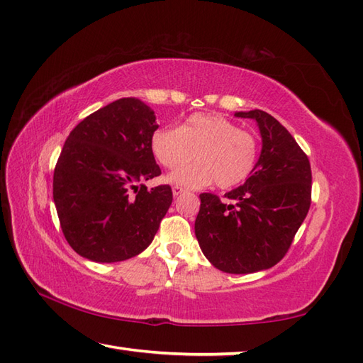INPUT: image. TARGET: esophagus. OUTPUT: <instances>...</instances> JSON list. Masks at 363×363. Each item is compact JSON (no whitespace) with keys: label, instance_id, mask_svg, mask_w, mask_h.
I'll use <instances>...</instances> for the list:
<instances>
[{"label":"esophagus","instance_id":"obj_1","mask_svg":"<svg viewBox=\"0 0 363 363\" xmlns=\"http://www.w3.org/2000/svg\"><path fill=\"white\" fill-rule=\"evenodd\" d=\"M184 191H186V190H184L182 187H179V186H174V187H173V195H174V196H179L181 194H184Z\"/></svg>","mask_w":363,"mask_h":363}]
</instances>
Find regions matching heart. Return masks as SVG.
Segmentation results:
<instances>
[{
  "label": "heart",
  "instance_id": "obj_1",
  "mask_svg": "<svg viewBox=\"0 0 363 363\" xmlns=\"http://www.w3.org/2000/svg\"><path fill=\"white\" fill-rule=\"evenodd\" d=\"M151 150L160 165L174 169L194 158L198 164L176 169L169 181L199 189L215 181L220 189H233L248 179L257 162V138L218 113H194L181 128L157 129Z\"/></svg>",
  "mask_w": 363,
  "mask_h": 363
}]
</instances>
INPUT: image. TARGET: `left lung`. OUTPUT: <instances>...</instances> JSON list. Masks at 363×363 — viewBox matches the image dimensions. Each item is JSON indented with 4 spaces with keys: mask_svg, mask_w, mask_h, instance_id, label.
Returning a JSON list of instances; mask_svg holds the SVG:
<instances>
[{
    "mask_svg": "<svg viewBox=\"0 0 363 363\" xmlns=\"http://www.w3.org/2000/svg\"><path fill=\"white\" fill-rule=\"evenodd\" d=\"M235 117L257 121L260 157L226 201L199 195L195 234L215 268L243 274L274 267L290 250L311 207L312 169L307 154L272 115L254 109Z\"/></svg>",
    "mask_w": 363,
    "mask_h": 363,
    "instance_id": "8db88e82",
    "label": "left lung"
}]
</instances>
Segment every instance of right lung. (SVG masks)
<instances>
[{
  "mask_svg": "<svg viewBox=\"0 0 363 363\" xmlns=\"http://www.w3.org/2000/svg\"><path fill=\"white\" fill-rule=\"evenodd\" d=\"M156 115L121 98L76 125L57 159L52 198L68 245L79 256L111 264L152 242L173 201L168 184L138 183L160 174L151 150Z\"/></svg>",
  "mask_w": 363,
  "mask_h": 363,
  "instance_id": "add662e5",
  "label": "right lung"
}]
</instances>
